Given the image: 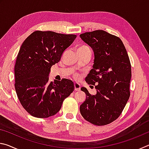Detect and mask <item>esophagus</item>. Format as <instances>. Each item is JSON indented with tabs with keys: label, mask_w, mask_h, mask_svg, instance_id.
Instances as JSON below:
<instances>
[{
	"label": "esophagus",
	"mask_w": 149,
	"mask_h": 149,
	"mask_svg": "<svg viewBox=\"0 0 149 149\" xmlns=\"http://www.w3.org/2000/svg\"><path fill=\"white\" fill-rule=\"evenodd\" d=\"M80 85L79 84H77V83H75L74 84V89L75 91H79L80 90Z\"/></svg>",
	"instance_id": "obj_1"
}]
</instances>
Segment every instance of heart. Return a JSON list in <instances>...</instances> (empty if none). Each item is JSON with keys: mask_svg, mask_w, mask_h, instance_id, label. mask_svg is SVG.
Returning <instances> with one entry per match:
<instances>
[{"mask_svg": "<svg viewBox=\"0 0 149 149\" xmlns=\"http://www.w3.org/2000/svg\"><path fill=\"white\" fill-rule=\"evenodd\" d=\"M87 46H81V47H79V49H78V50H79V49H85V48H87Z\"/></svg>", "mask_w": 149, "mask_h": 149, "instance_id": "heart-1", "label": "heart"}]
</instances>
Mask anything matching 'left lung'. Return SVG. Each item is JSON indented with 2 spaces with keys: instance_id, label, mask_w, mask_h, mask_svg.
<instances>
[{
  "instance_id": "obj_1",
  "label": "left lung",
  "mask_w": 149,
  "mask_h": 149,
  "mask_svg": "<svg viewBox=\"0 0 149 149\" xmlns=\"http://www.w3.org/2000/svg\"><path fill=\"white\" fill-rule=\"evenodd\" d=\"M79 36L94 52V64L85 81L97 89V94L92 95L86 88H81L87 96L80 106L81 114L94 125H107L120 116L130 98L129 56L122 40L103 30Z\"/></svg>"
}]
</instances>
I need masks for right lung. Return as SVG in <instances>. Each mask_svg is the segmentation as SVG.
I'll list each match as a JSON object with an SVG mask.
<instances>
[{"mask_svg": "<svg viewBox=\"0 0 149 149\" xmlns=\"http://www.w3.org/2000/svg\"><path fill=\"white\" fill-rule=\"evenodd\" d=\"M76 37L36 31L22 43L14 67L15 89L22 107L32 116L46 118L55 115L74 91L71 80L50 82L49 75L52 65L60 61Z\"/></svg>", "mask_w": 149, "mask_h": 149, "instance_id": "add662e5", "label": "right lung"}]
</instances>
